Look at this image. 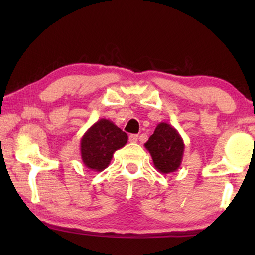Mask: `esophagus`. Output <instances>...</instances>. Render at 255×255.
Masks as SVG:
<instances>
[{
	"mask_svg": "<svg viewBox=\"0 0 255 255\" xmlns=\"http://www.w3.org/2000/svg\"><path fill=\"white\" fill-rule=\"evenodd\" d=\"M137 140H138V135L129 136V141H130V143H137Z\"/></svg>",
	"mask_w": 255,
	"mask_h": 255,
	"instance_id": "obj_1",
	"label": "esophagus"
}]
</instances>
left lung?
Returning <instances> with one entry per match:
<instances>
[{"label":"left lung","instance_id":"1","mask_svg":"<svg viewBox=\"0 0 255 255\" xmlns=\"http://www.w3.org/2000/svg\"><path fill=\"white\" fill-rule=\"evenodd\" d=\"M145 148L152 156L155 169L162 174L175 172L182 163L184 143L178 130L167 123H159Z\"/></svg>","mask_w":255,"mask_h":255}]
</instances>
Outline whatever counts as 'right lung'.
I'll use <instances>...</instances> for the list:
<instances>
[{
    "label": "right lung",
    "mask_w": 255,
    "mask_h": 255,
    "mask_svg": "<svg viewBox=\"0 0 255 255\" xmlns=\"http://www.w3.org/2000/svg\"><path fill=\"white\" fill-rule=\"evenodd\" d=\"M128 136L109 119L101 118L90 127L81 139V158L88 169H107L114 153L127 144Z\"/></svg>",
    "instance_id": "1"
}]
</instances>
